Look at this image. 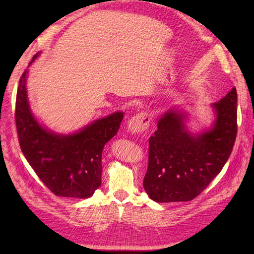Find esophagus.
Instances as JSON below:
<instances>
[{"instance_id": "esophagus-1", "label": "esophagus", "mask_w": 254, "mask_h": 254, "mask_svg": "<svg viewBox=\"0 0 254 254\" xmlns=\"http://www.w3.org/2000/svg\"><path fill=\"white\" fill-rule=\"evenodd\" d=\"M150 118L146 112H139L136 116L132 117L127 121V131L131 134H138L142 133L145 130H147L149 126Z\"/></svg>"}]
</instances>
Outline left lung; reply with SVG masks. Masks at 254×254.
<instances>
[{
	"label": "left lung",
	"mask_w": 254,
	"mask_h": 254,
	"mask_svg": "<svg viewBox=\"0 0 254 254\" xmlns=\"http://www.w3.org/2000/svg\"><path fill=\"white\" fill-rule=\"evenodd\" d=\"M212 127L193 133L189 113L170 107L149 137L148 168L143 187L155 202H186L196 197L223 169L237 135V90L210 106Z\"/></svg>",
	"instance_id": "8db88e82"
}]
</instances>
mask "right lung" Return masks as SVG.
Wrapping results in <instances>:
<instances>
[{
  "label": "right lung",
  "mask_w": 254,
  "mask_h": 254,
  "mask_svg": "<svg viewBox=\"0 0 254 254\" xmlns=\"http://www.w3.org/2000/svg\"><path fill=\"white\" fill-rule=\"evenodd\" d=\"M39 56L32 58L29 66ZM21 75L16 96L15 121L19 145L37 176L58 196L88 198L101 185V155L105 145L116 135L122 111L98 119L69 134L45 127L30 109L26 82Z\"/></svg>",
  "instance_id": "obj_1"
}]
</instances>
